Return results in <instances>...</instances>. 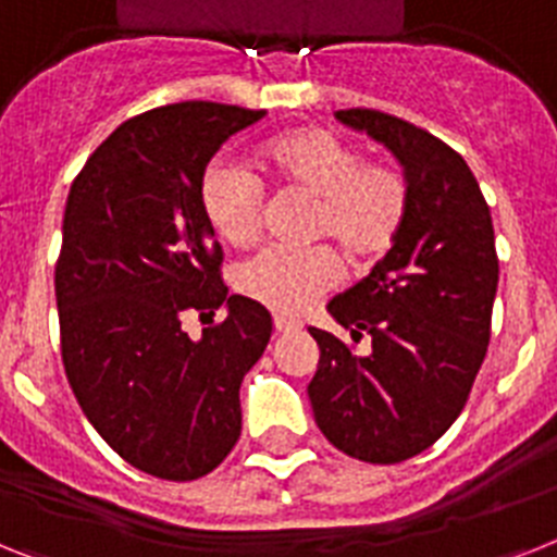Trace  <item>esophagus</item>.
Wrapping results in <instances>:
<instances>
[{
	"instance_id": "esophagus-1",
	"label": "esophagus",
	"mask_w": 557,
	"mask_h": 557,
	"mask_svg": "<svg viewBox=\"0 0 557 557\" xmlns=\"http://www.w3.org/2000/svg\"><path fill=\"white\" fill-rule=\"evenodd\" d=\"M300 329H302L300 320H292V317H283V314L274 317V331H280V334H288V331H300Z\"/></svg>"
}]
</instances>
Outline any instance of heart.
Instances as JSON below:
<instances>
[{
  "instance_id": "1",
  "label": "heart",
  "mask_w": 557,
  "mask_h": 557,
  "mask_svg": "<svg viewBox=\"0 0 557 557\" xmlns=\"http://www.w3.org/2000/svg\"><path fill=\"white\" fill-rule=\"evenodd\" d=\"M263 166L286 191L314 200L311 240L334 243L350 265H371L399 240L410 212L408 175L325 129H300L271 141ZM265 191L246 166L214 161L200 181V209L212 232L228 246H246L260 232ZM339 280L334 251L263 249L237 265L235 288L280 311L300 314Z\"/></svg>"
}]
</instances>
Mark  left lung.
I'll return each mask as SVG.
<instances>
[{
    "instance_id": "8db88e82",
    "label": "left lung",
    "mask_w": 557,
    "mask_h": 557,
    "mask_svg": "<svg viewBox=\"0 0 557 557\" xmlns=\"http://www.w3.org/2000/svg\"><path fill=\"white\" fill-rule=\"evenodd\" d=\"M336 119L385 144L410 181V212L394 249L329 311L368 354L308 329L320 366L308 385L317 428L336 450L396 465L428 450L465 410L487 357L498 288L493 218L456 149L380 110Z\"/></svg>"
}]
</instances>
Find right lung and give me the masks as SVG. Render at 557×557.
<instances>
[{"label":"right lung","mask_w":557,"mask_h":557,"mask_svg":"<svg viewBox=\"0 0 557 557\" xmlns=\"http://www.w3.org/2000/svg\"><path fill=\"white\" fill-rule=\"evenodd\" d=\"M265 110L181 101L124 121L64 207L55 306L67 382L98 436L166 481L212 473L240 438V382L271 314L232 294L200 209L209 161ZM227 317L189 341L186 310Z\"/></svg>","instance_id":"obj_1"}]
</instances>
